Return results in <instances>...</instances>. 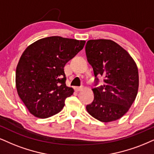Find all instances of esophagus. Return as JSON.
I'll return each mask as SVG.
<instances>
[{"label": "esophagus", "instance_id": "1", "mask_svg": "<svg viewBox=\"0 0 154 154\" xmlns=\"http://www.w3.org/2000/svg\"><path fill=\"white\" fill-rule=\"evenodd\" d=\"M82 88H83L82 86H76V87H75V90L76 91H79L82 90Z\"/></svg>", "mask_w": 154, "mask_h": 154}]
</instances>
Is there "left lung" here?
<instances>
[{
  "label": "left lung",
  "instance_id": "obj_1",
  "mask_svg": "<svg viewBox=\"0 0 154 154\" xmlns=\"http://www.w3.org/2000/svg\"><path fill=\"white\" fill-rule=\"evenodd\" d=\"M87 60L92 66L95 86L103 78L104 84L93 89L94 99L86 106L88 113L102 122L123 116L135 100L138 71L127 51L111 40H90L86 45Z\"/></svg>",
  "mask_w": 154,
  "mask_h": 154
}]
</instances>
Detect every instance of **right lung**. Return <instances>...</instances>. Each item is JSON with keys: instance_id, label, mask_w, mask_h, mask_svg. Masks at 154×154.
Masks as SVG:
<instances>
[{"instance_id": "1", "label": "right lung", "mask_w": 154, "mask_h": 154, "mask_svg": "<svg viewBox=\"0 0 154 154\" xmlns=\"http://www.w3.org/2000/svg\"><path fill=\"white\" fill-rule=\"evenodd\" d=\"M85 41L60 36L30 45L18 63L16 84L19 97L31 114L46 119L59 113L73 89L67 87L64 66L84 46Z\"/></svg>"}]
</instances>
